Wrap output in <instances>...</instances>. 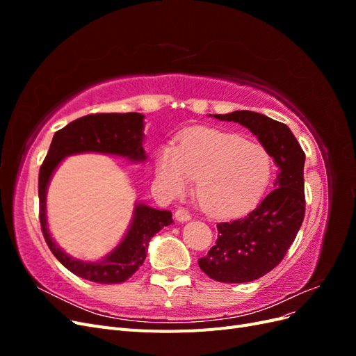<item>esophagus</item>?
<instances>
[{"instance_id":"obj_1","label":"esophagus","mask_w":356,"mask_h":356,"mask_svg":"<svg viewBox=\"0 0 356 356\" xmlns=\"http://www.w3.org/2000/svg\"><path fill=\"white\" fill-rule=\"evenodd\" d=\"M190 218H191V215H190V212H188L187 209H184V208H178V209H177V212H175V220H177V221L186 222V221H188Z\"/></svg>"}]
</instances>
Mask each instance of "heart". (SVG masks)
I'll return each mask as SVG.
<instances>
[{"instance_id": "1", "label": "heart", "mask_w": 356, "mask_h": 356, "mask_svg": "<svg viewBox=\"0 0 356 356\" xmlns=\"http://www.w3.org/2000/svg\"><path fill=\"white\" fill-rule=\"evenodd\" d=\"M272 170V157L263 145L218 131L193 132L178 148L161 147L156 159L157 184L168 197H182L197 179L199 203L218 217L254 207Z\"/></svg>"}]
</instances>
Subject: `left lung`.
<instances>
[{"mask_svg":"<svg viewBox=\"0 0 356 356\" xmlns=\"http://www.w3.org/2000/svg\"><path fill=\"white\" fill-rule=\"evenodd\" d=\"M212 117L250 129L279 168L275 188L246 217L217 224V242L199 258L202 272L215 281L251 282L282 261L301 227L306 156L289 127L264 114L242 110Z\"/></svg>","mask_w":356,"mask_h":356,"instance_id":"1","label":"left lung"}]
</instances>
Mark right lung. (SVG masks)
I'll return each mask as SVG.
<instances>
[{"label": "right lung", "instance_id": "1", "mask_svg": "<svg viewBox=\"0 0 356 356\" xmlns=\"http://www.w3.org/2000/svg\"><path fill=\"white\" fill-rule=\"evenodd\" d=\"M144 126V115L139 113L89 114L71 122L51 139L38 177L40 224L53 255L79 277L96 284H122L127 281L143 266L148 242L153 236L174 222L170 211L156 209L136 202L131 225L122 242L98 261L77 260L62 251V248L51 239L47 227V187L60 161L72 154L101 153L120 156L134 163H141L147 160L143 147L145 138Z\"/></svg>", "mask_w": 356, "mask_h": 356}]
</instances>
